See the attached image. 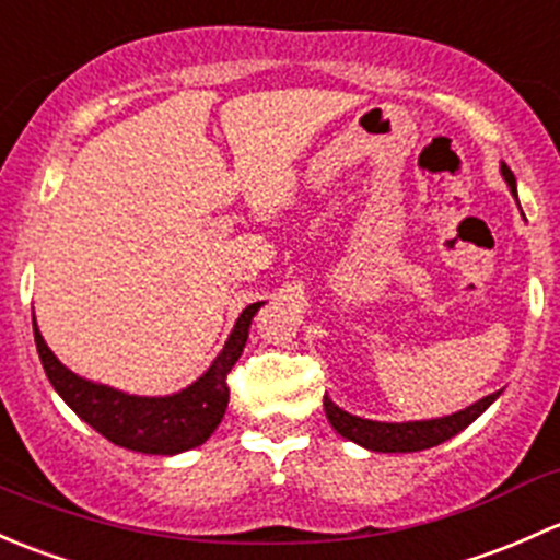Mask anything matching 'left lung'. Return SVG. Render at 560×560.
Masks as SVG:
<instances>
[{
    "label": "left lung",
    "mask_w": 560,
    "mask_h": 560,
    "mask_svg": "<svg viewBox=\"0 0 560 560\" xmlns=\"http://www.w3.org/2000/svg\"><path fill=\"white\" fill-rule=\"evenodd\" d=\"M501 175H504L506 186L512 188V194L517 196V186H515V175L506 164H501ZM501 390L486 396V399L475 401L471 407L460 409V412L445 415V418H434V420H409V423H380V420H366L359 418V415H350L345 409H339L334 405L328 396H323V409H326L328 423L337 429V434H342L345 440L355 442V445L366 447V451L374 453H418V451H429V447L442 445L451 436L464 431L466 425L475 423L488 407L499 399Z\"/></svg>",
    "instance_id": "1"
}]
</instances>
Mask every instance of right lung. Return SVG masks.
Wrapping results in <instances>:
<instances>
[{
	"instance_id": "right-lung-1",
	"label": "right lung",
	"mask_w": 560,
	"mask_h": 560,
	"mask_svg": "<svg viewBox=\"0 0 560 560\" xmlns=\"http://www.w3.org/2000/svg\"><path fill=\"white\" fill-rule=\"evenodd\" d=\"M264 302L247 304L234 323L226 345L194 385L172 396H131L109 385L91 383L67 369L45 345L32 315L39 361L56 394L80 420L100 431L113 445L148 455H175L205 445L229 407L226 377L247 342V328Z\"/></svg>"
}]
</instances>
